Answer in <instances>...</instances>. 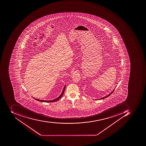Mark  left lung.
<instances>
[{"label":"left lung","mask_w":146,"mask_h":146,"mask_svg":"<svg viewBox=\"0 0 146 146\" xmlns=\"http://www.w3.org/2000/svg\"><path fill=\"white\" fill-rule=\"evenodd\" d=\"M114 90H115V89H114V90H113V91H112V92H111V93H110V94H109L107 96H104V97H103L102 98H101L100 99H98L97 100H101V99H103L106 98V97H108V96H109L111 94V93H112V92H113V91H114Z\"/></svg>","instance_id":"1"}]
</instances>
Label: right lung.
I'll return each instance as SVG.
<instances>
[{
	"instance_id": "1",
	"label": "right lung",
	"mask_w": 146,
	"mask_h": 146,
	"mask_svg": "<svg viewBox=\"0 0 146 146\" xmlns=\"http://www.w3.org/2000/svg\"><path fill=\"white\" fill-rule=\"evenodd\" d=\"M66 86L65 85L63 89L62 92V93H61V95L57 98L53 100H39L35 98L34 97H33V98H34L36 100H38V101H41V102H56V101H58V100L60 99L61 98L62 96L63 95L64 92V90H65V88H66Z\"/></svg>"
}]
</instances>
